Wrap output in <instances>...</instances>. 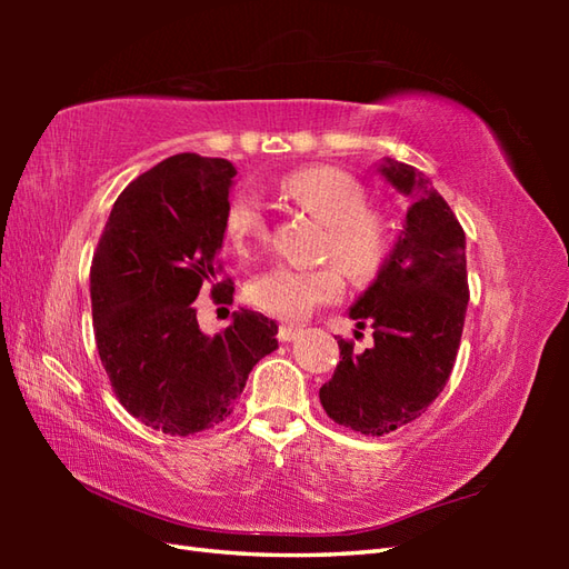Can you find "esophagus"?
Wrapping results in <instances>:
<instances>
[{
  "mask_svg": "<svg viewBox=\"0 0 569 569\" xmlns=\"http://www.w3.org/2000/svg\"><path fill=\"white\" fill-rule=\"evenodd\" d=\"M298 335H300V328H293V325H281V328H278V340L281 342H293Z\"/></svg>",
  "mask_w": 569,
  "mask_h": 569,
  "instance_id": "obj_1",
  "label": "esophagus"
}]
</instances>
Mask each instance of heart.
Returning <instances> with one entry per match:
<instances>
[{"label":"heart","mask_w":569,"mask_h":569,"mask_svg":"<svg viewBox=\"0 0 569 569\" xmlns=\"http://www.w3.org/2000/svg\"><path fill=\"white\" fill-rule=\"evenodd\" d=\"M283 196L325 224V257L352 281H371L389 257L391 232L381 212L367 210V188L355 176L332 166H310L286 176ZM266 217L253 196H237L227 204L224 237L239 253L263 237ZM337 266L293 269L271 266L247 283L251 306L278 320H303L312 310L342 296Z\"/></svg>","instance_id":"heart-1"}]
</instances>
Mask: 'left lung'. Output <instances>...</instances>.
Listing matches in <instances>:
<instances>
[{
    "instance_id": "obj_1",
    "label": "left lung",
    "mask_w": 569,
    "mask_h": 569,
    "mask_svg": "<svg viewBox=\"0 0 569 569\" xmlns=\"http://www.w3.org/2000/svg\"><path fill=\"white\" fill-rule=\"evenodd\" d=\"M377 171L406 198L401 234L371 286L349 308L373 330L365 352L340 340V365L320 389L335 422L386 435L416 420L445 389L469 300L465 232L418 168L381 159Z\"/></svg>"
}]
</instances>
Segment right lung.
<instances>
[{"label":"right lung","instance_id":"add662e5","mask_svg":"<svg viewBox=\"0 0 569 569\" xmlns=\"http://www.w3.org/2000/svg\"><path fill=\"white\" fill-rule=\"evenodd\" d=\"M237 168L176 153L124 188L90 271L92 325L102 367L131 416L168 435L222 422L257 361L278 349V325L239 308L214 337L196 316L217 253ZM234 293V288H232Z\"/></svg>","mask_w":569,"mask_h":569}]
</instances>
